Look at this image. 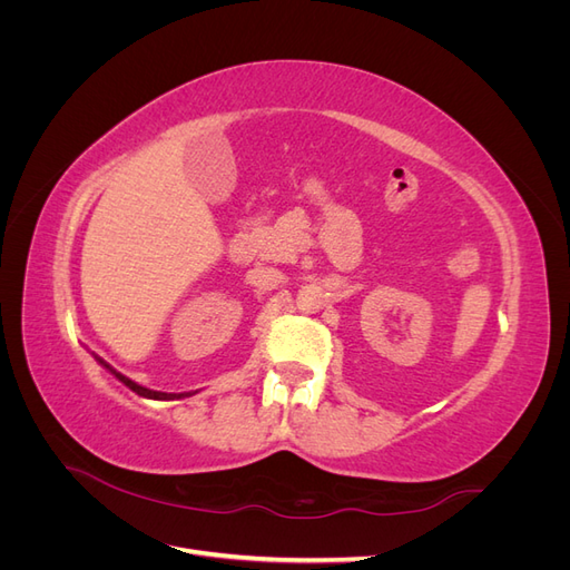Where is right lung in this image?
I'll return each mask as SVG.
<instances>
[{
	"instance_id": "obj_1",
	"label": "right lung",
	"mask_w": 570,
	"mask_h": 570,
	"mask_svg": "<svg viewBox=\"0 0 570 570\" xmlns=\"http://www.w3.org/2000/svg\"><path fill=\"white\" fill-rule=\"evenodd\" d=\"M105 366H107L126 387H130L132 392H137L140 396H147V400H180V396H187V394H170V392H154V390H147V387H142V385H137L135 381H130V377H126L124 373L114 371L109 364H105Z\"/></svg>"
}]
</instances>
